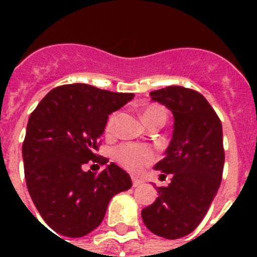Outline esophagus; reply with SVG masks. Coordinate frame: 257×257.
<instances>
[{"label":"esophagus","instance_id":"34e87169","mask_svg":"<svg viewBox=\"0 0 257 257\" xmlns=\"http://www.w3.org/2000/svg\"><path fill=\"white\" fill-rule=\"evenodd\" d=\"M132 184H133V187H139V185H141V184H143V180L136 179V177H133V179H132Z\"/></svg>","mask_w":257,"mask_h":257}]
</instances>
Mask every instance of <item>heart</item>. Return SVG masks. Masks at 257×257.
<instances>
[{
    "label": "heart",
    "mask_w": 257,
    "mask_h": 257,
    "mask_svg": "<svg viewBox=\"0 0 257 257\" xmlns=\"http://www.w3.org/2000/svg\"><path fill=\"white\" fill-rule=\"evenodd\" d=\"M143 121L148 125L153 121H167V112L160 105H148L143 110ZM117 120V113L110 114L105 125V132L110 135L114 129ZM114 159L122 167L132 172H139L144 168L145 165L151 164L155 160V152L148 147L139 144H124L114 151Z\"/></svg>",
    "instance_id": "heart-1"
}]
</instances>
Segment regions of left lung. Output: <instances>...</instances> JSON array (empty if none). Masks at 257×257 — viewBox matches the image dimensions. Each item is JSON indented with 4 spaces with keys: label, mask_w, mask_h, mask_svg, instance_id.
<instances>
[{
    "label": "left lung",
    "mask_w": 257,
    "mask_h": 257,
    "mask_svg": "<svg viewBox=\"0 0 257 257\" xmlns=\"http://www.w3.org/2000/svg\"><path fill=\"white\" fill-rule=\"evenodd\" d=\"M173 114V135L165 156L155 165L160 179L171 175L168 187L141 211L149 231L165 239L189 235L201 223L219 191L224 167L223 126L203 94L183 86L149 93Z\"/></svg>",
    "instance_id": "1"
}]
</instances>
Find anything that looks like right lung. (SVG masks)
<instances>
[{
	"label": "right lung",
	"instance_id": "obj_1",
	"mask_svg": "<svg viewBox=\"0 0 257 257\" xmlns=\"http://www.w3.org/2000/svg\"><path fill=\"white\" fill-rule=\"evenodd\" d=\"M133 97L70 84L50 90L30 114L22 144L26 187L56 233H90L101 224L113 196L132 187L131 176L96 151L109 114ZM90 160L104 165L98 175L82 169Z\"/></svg>",
	"mask_w": 257,
	"mask_h": 257
}]
</instances>
